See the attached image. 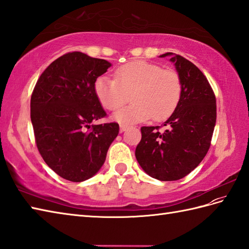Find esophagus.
<instances>
[{
	"mask_svg": "<svg viewBox=\"0 0 249 249\" xmlns=\"http://www.w3.org/2000/svg\"><path fill=\"white\" fill-rule=\"evenodd\" d=\"M127 128H128V126H127V125H124V124H121V125H120V131H121V132L126 131Z\"/></svg>",
	"mask_w": 249,
	"mask_h": 249,
	"instance_id": "esophagus-1",
	"label": "esophagus"
}]
</instances>
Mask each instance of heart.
Here are the masks:
<instances>
[{
	"instance_id": "heart-1",
	"label": "heart",
	"mask_w": 249,
	"mask_h": 249,
	"mask_svg": "<svg viewBox=\"0 0 249 249\" xmlns=\"http://www.w3.org/2000/svg\"><path fill=\"white\" fill-rule=\"evenodd\" d=\"M181 90V80L175 71L144 60L121 66L115 71V79L103 75L94 83L97 100L107 110L120 108L131 94L132 104L112 115L123 124L140 123L151 117L155 121L170 117L180 100Z\"/></svg>"
}]
</instances>
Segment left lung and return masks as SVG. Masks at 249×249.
Masks as SVG:
<instances>
[{"label": "left lung", "mask_w": 249, "mask_h": 249, "mask_svg": "<svg viewBox=\"0 0 249 249\" xmlns=\"http://www.w3.org/2000/svg\"><path fill=\"white\" fill-rule=\"evenodd\" d=\"M171 57L181 80V96L174 112L159 126L141 127L142 138L136 148L137 161L143 171L161 181L181 179L203 161L216 122V101L211 86L199 69L182 56Z\"/></svg>", "instance_id": "left-lung-1"}]
</instances>
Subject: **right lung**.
<instances>
[{
    "instance_id": "obj_1",
    "label": "right lung",
    "mask_w": 249,
    "mask_h": 249,
    "mask_svg": "<svg viewBox=\"0 0 249 249\" xmlns=\"http://www.w3.org/2000/svg\"><path fill=\"white\" fill-rule=\"evenodd\" d=\"M111 63L73 52L45 69L31 98V120L40 155L56 174L85 181L101 170L119 124L94 125L106 117L94 92Z\"/></svg>"
}]
</instances>
